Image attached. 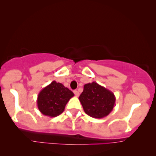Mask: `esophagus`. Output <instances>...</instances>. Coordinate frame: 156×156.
<instances>
[{
    "label": "esophagus",
    "instance_id": "esophagus-1",
    "mask_svg": "<svg viewBox=\"0 0 156 156\" xmlns=\"http://www.w3.org/2000/svg\"><path fill=\"white\" fill-rule=\"evenodd\" d=\"M74 95L76 96V97H78V96L80 95V93H79V92L77 91V90H74Z\"/></svg>",
    "mask_w": 156,
    "mask_h": 156
}]
</instances>
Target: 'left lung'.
Wrapping results in <instances>:
<instances>
[{
	"mask_svg": "<svg viewBox=\"0 0 156 156\" xmlns=\"http://www.w3.org/2000/svg\"><path fill=\"white\" fill-rule=\"evenodd\" d=\"M79 100L84 112L95 119L108 116L116 103L114 94L95 82L84 84L83 92Z\"/></svg>",
	"mask_w": 156,
	"mask_h": 156,
	"instance_id": "obj_1",
	"label": "left lung"
}]
</instances>
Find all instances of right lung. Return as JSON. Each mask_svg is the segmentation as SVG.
<instances>
[{
	"label": "right lung",
	"mask_w": 156,
	"mask_h": 156,
	"mask_svg": "<svg viewBox=\"0 0 156 156\" xmlns=\"http://www.w3.org/2000/svg\"><path fill=\"white\" fill-rule=\"evenodd\" d=\"M74 93L61 83L53 81L37 95V104L42 114L50 117L59 116Z\"/></svg>",
	"instance_id": "add662e5"
}]
</instances>
